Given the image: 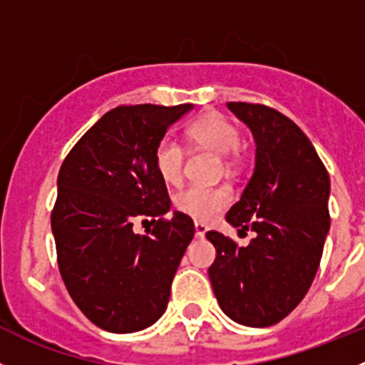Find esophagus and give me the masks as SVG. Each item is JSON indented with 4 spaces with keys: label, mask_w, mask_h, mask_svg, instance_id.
I'll return each mask as SVG.
<instances>
[{
    "label": "esophagus",
    "mask_w": 365,
    "mask_h": 365,
    "mask_svg": "<svg viewBox=\"0 0 365 365\" xmlns=\"http://www.w3.org/2000/svg\"><path fill=\"white\" fill-rule=\"evenodd\" d=\"M207 230H209V227H207L205 223H200V221H196V223H194V232H196V236L198 237H205Z\"/></svg>",
    "instance_id": "esophagus-1"
}]
</instances>
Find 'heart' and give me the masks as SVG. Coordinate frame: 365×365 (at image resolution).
<instances>
[{"mask_svg": "<svg viewBox=\"0 0 365 365\" xmlns=\"http://www.w3.org/2000/svg\"><path fill=\"white\" fill-rule=\"evenodd\" d=\"M190 142L217 156H229L227 167H232L237 162L236 155L241 144L240 129L229 118L221 115H209L194 122L187 131ZM183 163H185V149L175 138H163L155 149V165L160 176L167 183H180L183 176ZM232 194L227 187H205L190 185L176 194V207L187 216L194 220H212L217 212L229 205Z\"/></svg>", "mask_w": 365, "mask_h": 365, "instance_id": "obj_1", "label": "heart"}]
</instances>
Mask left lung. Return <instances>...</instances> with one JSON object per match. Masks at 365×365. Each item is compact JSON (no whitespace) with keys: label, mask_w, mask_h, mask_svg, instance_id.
I'll use <instances>...</instances> for the list:
<instances>
[{"label":"left lung","mask_w":365,"mask_h":365,"mask_svg":"<svg viewBox=\"0 0 365 365\" xmlns=\"http://www.w3.org/2000/svg\"><path fill=\"white\" fill-rule=\"evenodd\" d=\"M255 142L254 173L227 221L254 240L237 247L210 230L216 248L209 268L217 304L234 322L267 328L304 299L329 232V175L308 136L279 111L229 102Z\"/></svg>","instance_id":"left-lung-1"}]
</instances>
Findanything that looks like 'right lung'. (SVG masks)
I'll return each mask as SVG.
<instances>
[{
	"instance_id": "obj_1",
	"label": "right lung",
	"mask_w": 365,
	"mask_h": 365,
	"mask_svg": "<svg viewBox=\"0 0 365 365\" xmlns=\"http://www.w3.org/2000/svg\"><path fill=\"white\" fill-rule=\"evenodd\" d=\"M192 108L118 106L61 165L52 212L61 277L81 312L106 331H140L167 308L194 223L178 210L163 217L171 200L155 149ZM136 217H153L148 237L132 230Z\"/></svg>"
}]
</instances>
